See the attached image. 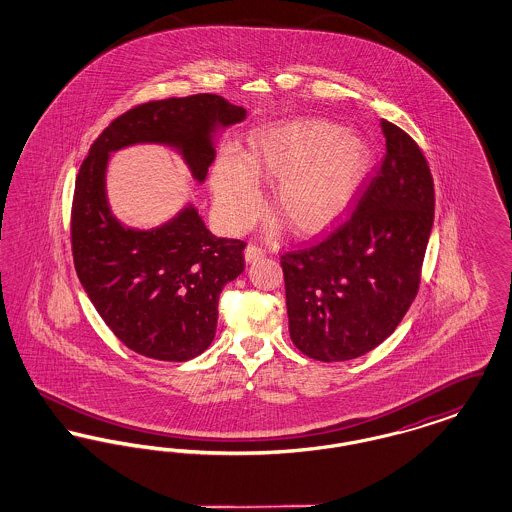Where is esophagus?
<instances>
[{
  "instance_id": "esophagus-1",
  "label": "esophagus",
  "mask_w": 512,
  "mask_h": 512,
  "mask_svg": "<svg viewBox=\"0 0 512 512\" xmlns=\"http://www.w3.org/2000/svg\"><path fill=\"white\" fill-rule=\"evenodd\" d=\"M245 261L251 263V261H257L261 257H265V251L259 247V245L249 244L245 247Z\"/></svg>"
}]
</instances>
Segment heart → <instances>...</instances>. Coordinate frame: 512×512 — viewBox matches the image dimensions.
Here are the masks:
<instances>
[{"instance_id":"obj_1","label":"heart","mask_w":512,"mask_h":512,"mask_svg":"<svg viewBox=\"0 0 512 512\" xmlns=\"http://www.w3.org/2000/svg\"><path fill=\"white\" fill-rule=\"evenodd\" d=\"M368 147L349 132L322 121H301L261 130L249 151L220 153L211 188L220 222L244 232L261 207L257 178L272 184L270 209L293 232L315 234L340 217L357 192L366 169Z\"/></svg>"}]
</instances>
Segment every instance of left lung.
Wrapping results in <instances>:
<instances>
[{
	"mask_svg": "<svg viewBox=\"0 0 512 512\" xmlns=\"http://www.w3.org/2000/svg\"><path fill=\"white\" fill-rule=\"evenodd\" d=\"M386 155L351 217L326 238L282 253L293 345L322 363L365 355L393 334L416 297L434 224L422 149L382 121Z\"/></svg>",
	"mask_w": 512,
	"mask_h": 512,
	"instance_id": "left-lung-1",
	"label": "left lung"
}]
</instances>
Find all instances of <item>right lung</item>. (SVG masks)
Listing matches in <instances>:
<instances>
[{"label":"right lung","instance_id":"obj_1","mask_svg":"<svg viewBox=\"0 0 512 512\" xmlns=\"http://www.w3.org/2000/svg\"><path fill=\"white\" fill-rule=\"evenodd\" d=\"M244 119V107L215 94L147 101L111 122L80 165L71 213L76 274L111 332L144 357L182 363L211 345L220 292L242 274L245 242L213 236L192 205L151 230L124 226L107 203L109 153L176 147L203 182L215 161L213 134Z\"/></svg>","mask_w":512,"mask_h":512}]
</instances>
